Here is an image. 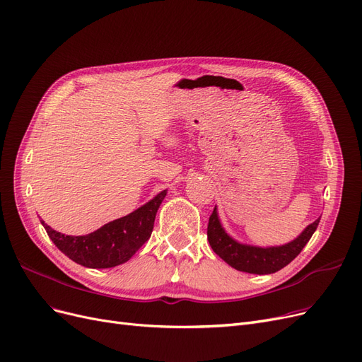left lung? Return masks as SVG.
Returning <instances> with one entry per match:
<instances>
[{
	"label": "left lung",
	"instance_id": "8db88e82",
	"mask_svg": "<svg viewBox=\"0 0 362 362\" xmlns=\"http://www.w3.org/2000/svg\"><path fill=\"white\" fill-rule=\"evenodd\" d=\"M320 223V218L310 223L302 233L300 237L294 241L281 245V247H269V248H260L253 245H244L235 240H232L229 235L220 226L218 217L216 209L213 210L209 226H207V240L213 248L214 253L222 257L232 268L248 272V274H274L279 269L287 266L293 259L298 256V253L303 250L308 244L310 237L315 232Z\"/></svg>",
	"mask_w": 362,
	"mask_h": 362
}]
</instances>
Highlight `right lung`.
<instances>
[{
    "instance_id": "obj_1",
    "label": "right lung",
    "mask_w": 362,
    "mask_h": 362,
    "mask_svg": "<svg viewBox=\"0 0 362 362\" xmlns=\"http://www.w3.org/2000/svg\"><path fill=\"white\" fill-rule=\"evenodd\" d=\"M165 194V191L160 192L144 207L83 237L64 235L44 222L42 226L54 245L75 263L93 269L114 268L132 259L136 251L149 240L156 211Z\"/></svg>"
}]
</instances>
